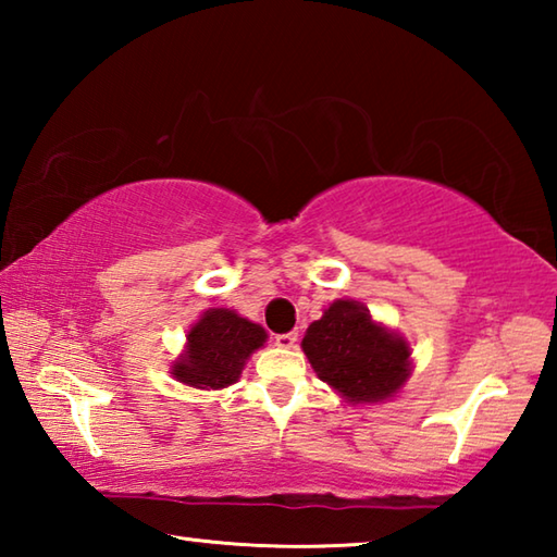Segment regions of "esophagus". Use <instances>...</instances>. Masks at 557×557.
<instances>
[{"instance_id":"34e87169","label":"esophagus","mask_w":557,"mask_h":557,"mask_svg":"<svg viewBox=\"0 0 557 557\" xmlns=\"http://www.w3.org/2000/svg\"><path fill=\"white\" fill-rule=\"evenodd\" d=\"M275 344H277L280 348H295V346H297V332L277 334V336H275Z\"/></svg>"}]
</instances>
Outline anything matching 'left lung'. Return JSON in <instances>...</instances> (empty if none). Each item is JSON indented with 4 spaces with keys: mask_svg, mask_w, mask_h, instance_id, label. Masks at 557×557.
<instances>
[{
    "mask_svg": "<svg viewBox=\"0 0 557 557\" xmlns=\"http://www.w3.org/2000/svg\"><path fill=\"white\" fill-rule=\"evenodd\" d=\"M301 351L319 379L348 403L393 398L410 379V344L388 326L373 322L354 299H336L322 319L309 324Z\"/></svg>",
    "mask_w": 557,
    "mask_h": 557,
    "instance_id": "left-lung-1",
    "label": "left lung"
}]
</instances>
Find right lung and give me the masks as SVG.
Returning a JSON list of instances; mask_svg holds the SVG:
<instances>
[{"label": "right lung", "mask_w": 557, "mask_h": 557, "mask_svg": "<svg viewBox=\"0 0 557 557\" xmlns=\"http://www.w3.org/2000/svg\"><path fill=\"white\" fill-rule=\"evenodd\" d=\"M265 338V329L233 309H206L188 329L186 351L172 363V375L191 388H228Z\"/></svg>", "instance_id": "add662e5"}]
</instances>
